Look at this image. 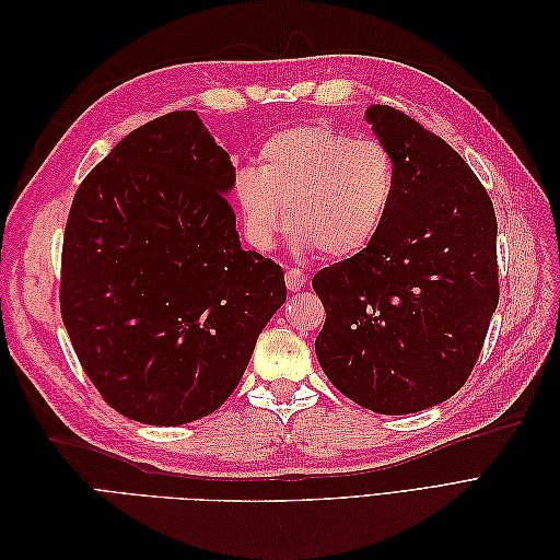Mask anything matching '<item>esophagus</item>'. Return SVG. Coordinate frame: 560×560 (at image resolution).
Returning a JSON list of instances; mask_svg holds the SVG:
<instances>
[{"label":"esophagus","instance_id":"esophagus-1","mask_svg":"<svg viewBox=\"0 0 560 560\" xmlns=\"http://www.w3.org/2000/svg\"><path fill=\"white\" fill-rule=\"evenodd\" d=\"M284 282H287V290L290 292H299V290H303V287H306V282H308V276L303 273V270H299V268H290L284 273Z\"/></svg>","mask_w":560,"mask_h":560}]
</instances>
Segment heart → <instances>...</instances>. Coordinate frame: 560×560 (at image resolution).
<instances>
[{
	"label": "heart",
	"mask_w": 560,
	"mask_h": 560,
	"mask_svg": "<svg viewBox=\"0 0 560 560\" xmlns=\"http://www.w3.org/2000/svg\"><path fill=\"white\" fill-rule=\"evenodd\" d=\"M397 194L393 151L327 124L280 130L261 144L259 165L241 167L233 200L247 241L276 245L284 214L299 252L343 259L366 249Z\"/></svg>",
	"instance_id": "1"
}]
</instances>
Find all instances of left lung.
<instances>
[{
	"label": "left lung",
	"mask_w": 560,
	"mask_h": 560,
	"mask_svg": "<svg viewBox=\"0 0 560 560\" xmlns=\"http://www.w3.org/2000/svg\"><path fill=\"white\" fill-rule=\"evenodd\" d=\"M364 118L393 151L397 194L374 243L313 278L327 311L315 354L348 399L404 416L446 401L471 374L500 299L498 222L442 138L387 105Z\"/></svg>",
	"instance_id": "obj_1"
}]
</instances>
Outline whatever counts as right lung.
Wrapping results in <instances>:
<instances>
[{
    "mask_svg": "<svg viewBox=\"0 0 560 560\" xmlns=\"http://www.w3.org/2000/svg\"><path fill=\"white\" fill-rule=\"evenodd\" d=\"M235 171L196 112L154 118L81 182L62 243L60 308L105 401L186 425L238 387L284 273L243 249Z\"/></svg>",
    "mask_w": 560,
    "mask_h": 560,
    "instance_id": "obj_1",
    "label": "right lung"
}]
</instances>
